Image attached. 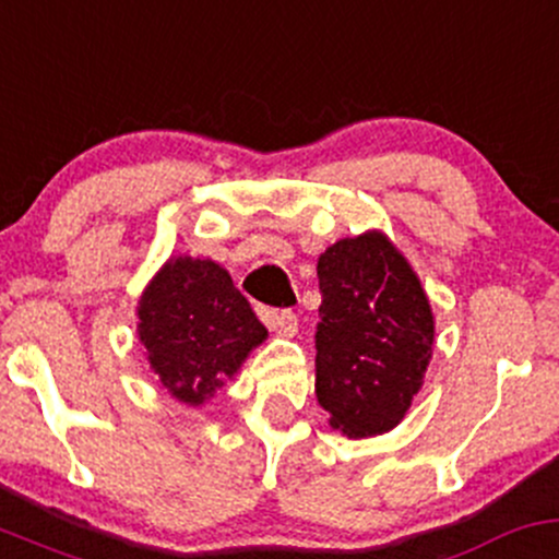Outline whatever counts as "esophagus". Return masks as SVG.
<instances>
[{"label":"esophagus","instance_id":"34e87169","mask_svg":"<svg viewBox=\"0 0 559 559\" xmlns=\"http://www.w3.org/2000/svg\"><path fill=\"white\" fill-rule=\"evenodd\" d=\"M263 322H266V328L272 330V333H277V335H282V338H293V335H296V330H298V320H296V314H293V311H287V309H280V311H263Z\"/></svg>","mask_w":559,"mask_h":559}]
</instances>
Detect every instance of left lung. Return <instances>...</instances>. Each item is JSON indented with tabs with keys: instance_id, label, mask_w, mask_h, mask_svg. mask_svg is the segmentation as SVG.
Segmentation results:
<instances>
[{
	"instance_id": "1",
	"label": "left lung",
	"mask_w": 559,
	"mask_h": 559,
	"mask_svg": "<svg viewBox=\"0 0 559 559\" xmlns=\"http://www.w3.org/2000/svg\"><path fill=\"white\" fill-rule=\"evenodd\" d=\"M317 400L349 440L392 431L421 392L435 314L416 269L381 229L333 242L317 261Z\"/></svg>"
}]
</instances>
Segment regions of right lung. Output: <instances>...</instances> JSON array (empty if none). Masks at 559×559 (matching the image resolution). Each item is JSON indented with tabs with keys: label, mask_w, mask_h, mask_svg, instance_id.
Returning <instances> with one entry per match:
<instances>
[{
	"label": "right lung",
	"mask_w": 559,
	"mask_h": 559,
	"mask_svg": "<svg viewBox=\"0 0 559 559\" xmlns=\"http://www.w3.org/2000/svg\"><path fill=\"white\" fill-rule=\"evenodd\" d=\"M138 341L170 397L200 407L266 341L248 298L213 258L170 255L135 306Z\"/></svg>",
	"instance_id": "1"
}]
</instances>
